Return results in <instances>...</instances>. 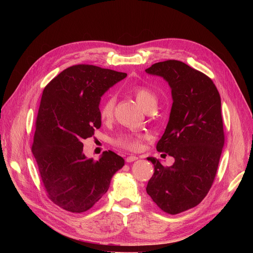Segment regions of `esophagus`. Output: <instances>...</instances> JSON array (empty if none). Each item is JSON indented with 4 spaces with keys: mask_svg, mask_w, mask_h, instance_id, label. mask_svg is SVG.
<instances>
[{
    "mask_svg": "<svg viewBox=\"0 0 253 253\" xmlns=\"http://www.w3.org/2000/svg\"><path fill=\"white\" fill-rule=\"evenodd\" d=\"M137 157L136 156H133V155H131V156H128L127 158H126V162H128V163H131V162H133V161H135V160H137Z\"/></svg>",
    "mask_w": 253,
    "mask_h": 253,
    "instance_id": "obj_1",
    "label": "esophagus"
}]
</instances>
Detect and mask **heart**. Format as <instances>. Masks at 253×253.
Listing matches in <instances>:
<instances>
[{
    "label": "heart",
    "instance_id": "1",
    "mask_svg": "<svg viewBox=\"0 0 253 253\" xmlns=\"http://www.w3.org/2000/svg\"><path fill=\"white\" fill-rule=\"evenodd\" d=\"M132 93H133L137 103L140 105V108L142 110L145 111L149 108L156 106L157 96L150 88L145 86H137L133 88ZM115 104L116 97L114 95L111 94L104 98L99 109V116L101 120L106 121V120H110L113 117ZM144 138L145 135L140 133H123L116 139V143L122 148L136 151L140 148L141 142Z\"/></svg>",
    "mask_w": 253,
    "mask_h": 253
}]
</instances>
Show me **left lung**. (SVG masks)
<instances>
[{
	"label": "left lung",
	"instance_id": "8db88e82",
	"mask_svg": "<svg viewBox=\"0 0 253 253\" xmlns=\"http://www.w3.org/2000/svg\"><path fill=\"white\" fill-rule=\"evenodd\" d=\"M145 72L171 88L173 103L157 151L175 160L165 167L148 158L155 172L147 193L166 213L177 214L200 203L215 178L224 144L220 96L209 77L178 60L157 62Z\"/></svg>",
	"mask_w": 253,
	"mask_h": 253
}]
</instances>
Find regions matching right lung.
<instances>
[{
	"mask_svg": "<svg viewBox=\"0 0 253 253\" xmlns=\"http://www.w3.org/2000/svg\"><path fill=\"white\" fill-rule=\"evenodd\" d=\"M127 74L90 64L62 71L45 87L32 147L50 200L75 213L89 210L108 192L124 159L112 151L99 160L83 153V139L101 126L99 102Z\"/></svg>",
	"mask_w": 253,
	"mask_h": 253,
	"instance_id": "obj_1",
	"label": "right lung"
}]
</instances>
